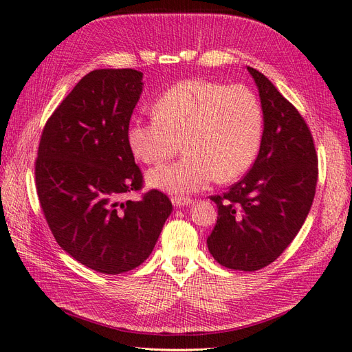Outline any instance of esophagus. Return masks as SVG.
Masks as SVG:
<instances>
[{"mask_svg": "<svg viewBox=\"0 0 352 352\" xmlns=\"http://www.w3.org/2000/svg\"><path fill=\"white\" fill-rule=\"evenodd\" d=\"M172 202H173V206L175 207H188V206H190L192 204V199L190 198H185V197H173L172 198Z\"/></svg>", "mask_w": 352, "mask_h": 352, "instance_id": "1", "label": "esophagus"}]
</instances>
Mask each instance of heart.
I'll use <instances>...</instances> for the list:
<instances>
[{"mask_svg":"<svg viewBox=\"0 0 352 352\" xmlns=\"http://www.w3.org/2000/svg\"><path fill=\"white\" fill-rule=\"evenodd\" d=\"M154 116L136 117L127 129L133 155L146 164L170 158L185 141V155L146 173L151 188L173 195L204 189L242 176L263 141L261 104L251 89L206 79L182 80L154 102Z\"/></svg>","mask_w":352,"mask_h":352,"instance_id":"b5f03b06","label":"heart"}]
</instances>
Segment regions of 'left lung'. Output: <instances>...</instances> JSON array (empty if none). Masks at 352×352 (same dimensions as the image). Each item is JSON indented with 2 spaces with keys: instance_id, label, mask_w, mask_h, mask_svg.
Segmentation results:
<instances>
[{
  "instance_id": "left-lung-1",
  "label": "left lung",
  "mask_w": 352,
  "mask_h": 352,
  "mask_svg": "<svg viewBox=\"0 0 352 352\" xmlns=\"http://www.w3.org/2000/svg\"><path fill=\"white\" fill-rule=\"evenodd\" d=\"M263 110V141L250 172L221 197H211L219 217L207 239L228 269L255 272L286 250L310 212L317 184V154L301 114L252 67Z\"/></svg>"
}]
</instances>
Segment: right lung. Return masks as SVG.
Instances as JSON below:
<instances>
[{"label": "right lung", "mask_w": 352, "mask_h": 352, "mask_svg": "<svg viewBox=\"0 0 352 352\" xmlns=\"http://www.w3.org/2000/svg\"><path fill=\"white\" fill-rule=\"evenodd\" d=\"M142 78L133 69L88 73L52 113L39 142L36 190L52 235L74 260L105 274L150 257L173 208L157 189L120 201L142 186L127 144Z\"/></svg>", "instance_id": "add662e5"}]
</instances>
